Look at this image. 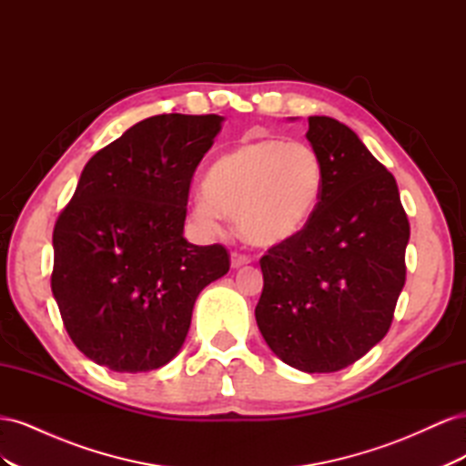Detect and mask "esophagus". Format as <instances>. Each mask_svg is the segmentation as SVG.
Listing matches in <instances>:
<instances>
[{
    "instance_id": "obj_1",
    "label": "esophagus",
    "mask_w": 466,
    "mask_h": 466,
    "mask_svg": "<svg viewBox=\"0 0 466 466\" xmlns=\"http://www.w3.org/2000/svg\"><path fill=\"white\" fill-rule=\"evenodd\" d=\"M248 262H250L248 255H243V252H237V250L231 252V266L233 268H241V266H245Z\"/></svg>"
}]
</instances>
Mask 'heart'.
I'll use <instances>...</instances> for the list:
<instances>
[{
	"instance_id": "1",
	"label": "heart",
	"mask_w": 466,
	"mask_h": 466,
	"mask_svg": "<svg viewBox=\"0 0 466 466\" xmlns=\"http://www.w3.org/2000/svg\"><path fill=\"white\" fill-rule=\"evenodd\" d=\"M324 182L319 153L303 142L260 139L221 155L209 167L194 214L216 228L219 211L235 218L248 243L274 247L313 218Z\"/></svg>"
}]
</instances>
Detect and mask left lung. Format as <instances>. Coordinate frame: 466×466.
I'll list each match as a JSON object with an SVG mask.
<instances>
[{
  "label": "left lung",
  "mask_w": 466,
  "mask_h": 466,
  "mask_svg": "<svg viewBox=\"0 0 466 466\" xmlns=\"http://www.w3.org/2000/svg\"><path fill=\"white\" fill-rule=\"evenodd\" d=\"M324 182L313 218L260 258L255 309L274 354L307 373L363 358L390 329L406 281L410 223L394 177L346 124L309 116Z\"/></svg>",
  "instance_id": "left-lung-1"
}]
</instances>
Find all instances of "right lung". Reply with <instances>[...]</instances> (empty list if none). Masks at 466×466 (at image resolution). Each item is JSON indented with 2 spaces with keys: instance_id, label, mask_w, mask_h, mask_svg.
<instances>
[{
  "instance_id": "obj_1",
  "label": "right lung",
  "mask_w": 466,
  "mask_h": 466,
  "mask_svg": "<svg viewBox=\"0 0 466 466\" xmlns=\"http://www.w3.org/2000/svg\"><path fill=\"white\" fill-rule=\"evenodd\" d=\"M218 115H157L86 165L56 219L52 293L79 351L137 373L171 361L198 293L229 272L223 245L182 237L196 167L221 128Z\"/></svg>"
}]
</instances>
